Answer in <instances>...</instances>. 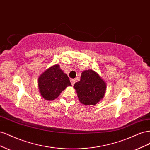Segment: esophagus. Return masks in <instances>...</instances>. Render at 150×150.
Wrapping results in <instances>:
<instances>
[{
    "mask_svg": "<svg viewBox=\"0 0 150 150\" xmlns=\"http://www.w3.org/2000/svg\"><path fill=\"white\" fill-rule=\"evenodd\" d=\"M71 83L72 84V85L73 86L74 84H75V82H76V80L74 79H71Z\"/></svg>",
    "mask_w": 150,
    "mask_h": 150,
    "instance_id": "esophagus-1",
    "label": "esophagus"
}]
</instances>
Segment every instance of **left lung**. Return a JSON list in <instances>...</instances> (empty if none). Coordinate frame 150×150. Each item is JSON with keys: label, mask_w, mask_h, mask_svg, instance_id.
I'll return each mask as SVG.
<instances>
[{"label": "left lung", "mask_w": 150, "mask_h": 150, "mask_svg": "<svg viewBox=\"0 0 150 150\" xmlns=\"http://www.w3.org/2000/svg\"><path fill=\"white\" fill-rule=\"evenodd\" d=\"M79 101L84 105H94L104 96L106 84L95 71L88 69L81 73V80L75 83Z\"/></svg>", "instance_id": "left-lung-1"}]
</instances>
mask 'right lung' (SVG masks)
Instances as JSON below:
<instances>
[{
    "instance_id": "add662e5",
    "label": "right lung",
    "mask_w": 150,
    "mask_h": 150,
    "mask_svg": "<svg viewBox=\"0 0 150 150\" xmlns=\"http://www.w3.org/2000/svg\"><path fill=\"white\" fill-rule=\"evenodd\" d=\"M39 92L42 98L48 101L57 98L63 90L71 86L70 80L59 65L50 67L38 79Z\"/></svg>"
}]
</instances>
